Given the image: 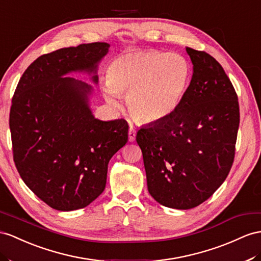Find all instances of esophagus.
<instances>
[{"label": "esophagus", "instance_id": "1", "mask_svg": "<svg viewBox=\"0 0 261 261\" xmlns=\"http://www.w3.org/2000/svg\"><path fill=\"white\" fill-rule=\"evenodd\" d=\"M128 135H129V141H131V142L135 141L136 136H137V131L135 130V128H133V126H130Z\"/></svg>", "mask_w": 261, "mask_h": 261}]
</instances>
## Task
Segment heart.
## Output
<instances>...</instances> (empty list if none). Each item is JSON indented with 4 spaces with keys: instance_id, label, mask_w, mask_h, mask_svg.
<instances>
[{
    "instance_id": "heart-1",
    "label": "heart",
    "mask_w": 261,
    "mask_h": 261,
    "mask_svg": "<svg viewBox=\"0 0 261 261\" xmlns=\"http://www.w3.org/2000/svg\"><path fill=\"white\" fill-rule=\"evenodd\" d=\"M190 79L191 66L181 54L135 50L113 59L102 91L112 106H119L120 95H126L132 117L153 123L162 121L178 108Z\"/></svg>"
}]
</instances>
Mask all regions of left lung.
<instances>
[{"label": "left lung", "instance_id": "left-lung-1", "mask_svg": "<svg viewBox=\"0 0 261 261\" xmlns=\"http://www.w3.org/2000/svg\"><path fill=\"white\" fill-rule=\"evenodd\" d=\"M193 76L178 108L137 133L151 196L163 206L190 210L208 199L235 158L239 105L215 58L186 47Z\"/></svg>", "mask_w": 261, "mask_h": 261}]
</instances>
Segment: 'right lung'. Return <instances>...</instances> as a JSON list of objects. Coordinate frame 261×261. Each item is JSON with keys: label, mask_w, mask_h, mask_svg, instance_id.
Listing matches in <instances>:
<instances>
[{"label": "right lung", "mask_w": 261, "mask_h": 261, "mask_svg": "<svg viewBox=\"0 0 261 261\" xmlns=\"http://www.w3.org/2000/svg\"><path fill=\"white\" fill-rule=\"evenodd\" d=\"M107 43L82 44L39 56L19 79L12 98L13 158L24 183L51 208L88 206L106 188L110 159L128 142L124 119L101 121L89 107L91 86L65 77L92 73Z\"/></svg>", "instance_id": "obj_1"}]
</instances>
